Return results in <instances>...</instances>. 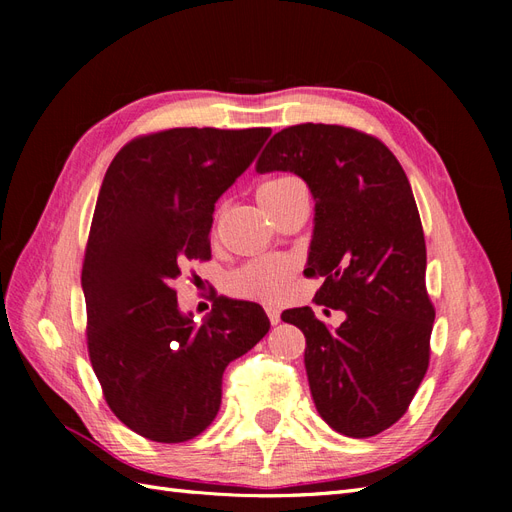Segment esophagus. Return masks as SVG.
<instances>
[{
    "label": "esophagus",
    "instance_id": "esophagus-1",
    "mask_svg": "<svg viewBox=\"0 0 512 512\" xmlns=\"http://www.w3.org/2000/svg\"><path fill=\"white\" fill-rule=\"evenodd\" d=\"M265 309H267V316H269L271 324H277V322H280V320H282V318H280V309H277L275 305H267Z\"/></svg>",
    "mask_w": 512,
    "mask_h": 512
}]
</instances>
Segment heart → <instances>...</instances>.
<instances>
[{"mask_svg":"<svg viewBox=\"0 0 512 512\" xmlns=\"http://www.w3.org/2000/svg\"><path fill=\"white\" fill-rule=\"evenodd\" d=\"M305 194V185L292 175H280L260 183L256 192L262 209L269 215L286 207L290 200ZM294 275L292 260L284 256H262L245 262L228 277V290L241 299L273 303L284 297V292Z\"/></svg>","mask_w":512,"mask_h":512,"instance_id":"obj_1","label":"heart"}]
</instances>
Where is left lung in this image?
Listing matches in <instances>:
<instances>
[{"label":"left lung","mask_w":512,"mask_h":512,"mask_svg":"<svg viewBox=\"0 0 512 512\" xmlns=\"http://www.w3.org/2000/svg\"><path fill=\"white\" fill-rule=\"evenodd\" d=\"M258 173L290 170L316 200L307 277L316 305L342 309L337 329L312 307L284 322L305 335V369L318 414L348 438H369L406 414L429 367L433 309L421 215L404 168L376 136L329 123L277 132Z\"/></svg>","instance_id":"obj_1"}]
</instances>
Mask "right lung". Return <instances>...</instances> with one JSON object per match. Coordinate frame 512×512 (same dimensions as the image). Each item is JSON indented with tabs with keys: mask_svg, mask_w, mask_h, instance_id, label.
Instances as JSON below:
<instances>
[{
	"mask_svg": "<svg viewBox=\"0 0 512 512\" xmlns=\"http://www.w3.org/2000/svg\"><path fill=\"white\" fill-rule=\"evenodd\" d=\"M271 128H173L136 136L108 166L85 247L87 350L108 408L153 442L203 433L222 404L230 361L271 322L258 303L213 297L194 324L173 288L211 258L218 200L245 173Z\"/></svg>",
	"mask_w": 512,
	"mask_h": 512,
	"instance_id": "right-lung-1",
	"label": "right lung"
}]
</instances>
